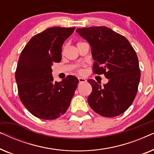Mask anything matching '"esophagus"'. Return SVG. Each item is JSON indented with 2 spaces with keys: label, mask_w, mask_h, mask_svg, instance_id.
I'll return each instance as SVG.
<instances>
[{
  "label": "esophagus",
  "mask_w": 154,
  "mask_h": 154,
  "mask_svg": "<svg viewBox=\"0 0 154 154\" xmlns=\"http://www.w3.org/2000/svg\"><path fill=\"white\" fill-rule=\"evenodd\" d=\"M79 83H85L86 81V79H83V78H79Z\"/></svg>",
  "instance_id": "1"
}]
</instances>
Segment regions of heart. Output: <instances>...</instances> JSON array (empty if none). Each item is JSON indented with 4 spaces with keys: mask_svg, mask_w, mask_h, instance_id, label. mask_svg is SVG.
Listing matches in <instances>:
<instances>
[{
    "mask_svg": "<svg viewBox=\"0 0 154 154\" xmlns=\"http://www.w3.org/2000/svg\"><path fill=\"white\" fill-rule=\"evenodd\" d=\"M79 72H81V71H79Z\"/></svg>",
    "mask_w": 154,
    "mask_h": 154,
    "instance_id": "b5f03b06",
    "label": "heart"
}]
</instances>
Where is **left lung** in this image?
Masks as SVG:
<instances>
[{
	"label": "left lung",
	"instance_id": "8db88e82",
	"mask_svg": "<svg viewBox=\"0 0 154 154\" xmlns=\"http://www.w3.org/2000/svg\"><path fill=\"white\" fill-rule=\"evenodd\" d=\"M76 31L91 46L93 73L104 74L109 79L103 86L88 80L92 88L88 104L102 116L121 115L137 93L141 73L135 50L126 38L108 27H86Z\"/></svg>",
	"mask_w": 154,
	"mask_h": 154
}]
</instances>
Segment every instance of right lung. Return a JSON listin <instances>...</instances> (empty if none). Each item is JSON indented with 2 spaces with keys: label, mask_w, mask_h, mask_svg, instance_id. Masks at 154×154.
<instances>
[{
  "label": "right lung",
  "mask_w": 154,
  "mask_h": 154,
  "mask_svg": "<svg viewBox=\"0 0 154 154\" xmlns=\"http://www.w3.org/2000/svg\"><path fill=\"white\" fill-rule=\"evenodd\" d=\"M75 27H50L31 38L19 58L15 71L21 102L34 116L54 120L64 114L79 84L74 75L54 82L52 65L62 60V47Z\"/></svg>",
  "instance_id": "obj_1"
}]
</instances>
